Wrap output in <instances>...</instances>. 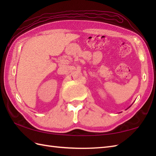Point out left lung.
<instances>
[{
	"mask_svg": "<svg viewBox=\"0 0 156 156\" xmlns=\"http://www.w3.org/2000/svg\"><path fill=\"white\" fill-rule=\"evenodd\" d=\"M131 106H130V107H131Z\"/></svg>",
	"mask_w": 156,
	"mask_h": 156,
	"instance_id": "8db88e82",
	"label": "left lung"
}]
</instances>
